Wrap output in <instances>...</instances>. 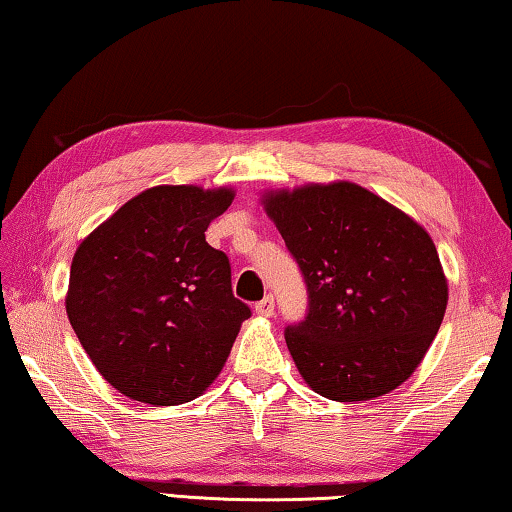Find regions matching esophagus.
Instances as JSON below:
<instances>
[{"label":"esophagus","instance_id":"1","mask_svg":"<svg viewBox=\"0 0 512 512\" xmlns=\"http://www.w3.org/2000/svg\"><path fill=\"white\" fill-rule=\"evenodd\" d=\"M256 313L263 315V317H272L274 315V297L267 295L265 299H261L256 304Z\"/></svg>","mask_w":512,"mask_h":512}]
</instances>
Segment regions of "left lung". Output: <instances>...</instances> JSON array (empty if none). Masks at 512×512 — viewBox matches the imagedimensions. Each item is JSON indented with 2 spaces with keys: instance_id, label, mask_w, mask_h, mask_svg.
<instances>
[{
  "instance_id": "1",
  "label": "left lung",
  "mask_w": 512,
  "mask_h": 512,
  "mask_svg": "<svg viewBox=\"0 0 512 512\" xmlns=\"http://www.w3.org/2000/svg\"><path fill=\"white\" fill-rule=\"evenodd\" d=\"M263 206L308 290L306 317L286 329L299 374L333 401L388 395L422 363L447 311L431 236L349 181L270 190Z\"/></svg>"
}]
</instances>
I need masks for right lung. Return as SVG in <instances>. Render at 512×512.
Returning <instances> with one entry per match:
<instances>
[{"label":"right lung","instance_id":"right-lung-1","mask_svg":"<svg viewBox=\"0 0 512 512\" xmlns=\"http://www.w3.org/2000/svg\"><path fill=\"white\" fill-rule=\"evenodd\" d=\"M231 188L156 186L99 224L72 258L65 311L99 374L152 406L197 399L231 354L249 306L204 231Z\"/></svg>","mask_w":512,"mask_h":512}]
</instances>
